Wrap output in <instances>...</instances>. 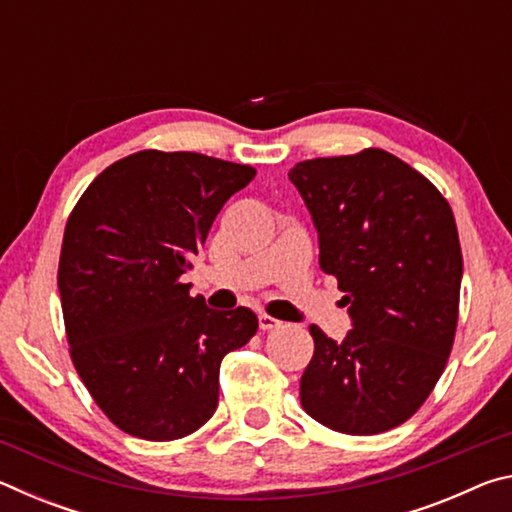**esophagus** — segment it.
Wrapping results in <instances>:
<instances>
[{
	"instance_id": "obj_1",
	"label": "esophagus",
	"mask_w": 512,
	"mask_h": 512,
	"mask_svg": "<svg viewBox=\"0 0 512 512\" xmlns=\"http://www.w3.org/2000/svg\"><path fill=\"white\" fill-rule=\"evenodd\" d=\"M282 323L277 318H273V316H268V314H259V327L264 329V332H268V329H275V327H280Z\"/></svg>"
}]
</instances>
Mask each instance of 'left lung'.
Listing matches in <instances>:
<instances>
[{
  "label": "left lung",
  "instance_id": "1",
  "mask_svg": "<svg viewBox=\"0 0 512 512\" xmlns=\"http://www.w3.org/2000/svg\"><path fill=\"white\" fill-rule=\"evenodd\" d=\"M318 230L320 268L345 291L352 329L311 325L300 402L325 427L372 436L400 427L443 375L454 345L463 255L447 198L381 149L289 171Z\"/></svg>",
  "mask_w": 512,
  "mask_h": 512
}]
</instances>
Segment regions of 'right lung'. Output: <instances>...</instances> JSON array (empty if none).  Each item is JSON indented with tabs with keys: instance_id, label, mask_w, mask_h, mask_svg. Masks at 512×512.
I'll use <instances>...</instances> for the list:
<instances>
[{
	"instance_id": "add662e5",
	"label": "right lung",
	"mask_w": 512,
	"mask_h": 512,
	"mask_svg": "<svg viewBox=\"0 0 512 512\" xmlns=\"http://www.w3.org/2000/svg\"><path fill=\"white\" fill-rule=\"evenodd\" d=\"M248 164L140 151L103 169L65 225L58 262L69 357L92 400L135 438L167 443L212 418L219 368L257 332L248 307L214 311L180 275Z\"/></svg>"
}]
</instances>
